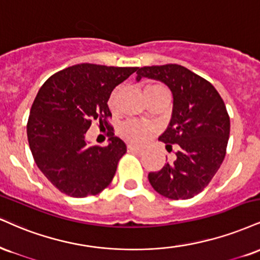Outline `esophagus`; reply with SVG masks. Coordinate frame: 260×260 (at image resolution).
I'll use <instances>...</instances> for the list:
<instances>
[{
	"label": "esophagus",
	"instance_id": "obj_1",
	"mask_svg": "<svg viewBox=\"0 0 260 260\" xmlns=\"http://www.w3.org/2000/svg\"><path fill=\"white\" fill-rule=\"evenodd\" d=\"M127 149H128V151H134V152H142L143 151V148H139V146L132 145V144H128Z\"/></svg>",
	"mask_w": 260,
	"mask_h": 260
}]
</instances>
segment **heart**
Segmentation results:
<instances>
[{"mask_svg":"<svg viewBox=\"0 0 260 260\" xmlns=\"http://www.w3.org/2000/svg\"><path fill=\"white\" fill-rule=\"evenodd\" d=\"M166 88L162 84L158 83H150L146 84L145 88V94L148 93H152V92H157V90H165ZM117 92L118 90H115L114 94L111 95L110 99V104H114L115 99L117 96ZM118 132L124 139L129 140L132 143H144L145 140H148L151 136L152 132H154V127L150 126L148 123H144V122L137 121V120H128L120 126V129Z\"/></svg>","mask_w":260,"mask_h":260,"instance_id":"b5f03b06","label":"heart"}]
</instances>
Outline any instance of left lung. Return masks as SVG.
<instances>
[{"mask_svg": "<svg viewBox=\"0 0 260 260\" xmlns=\"http://www.w3.org/2000/svg\"><path fill=\"white\" fill-rule=\"evenodd\" d=\"M137 74V81H161L173 94L171 122L158 140L168 151L177 144V158L150 172V184L165 198L191 199L208 185L226 154L230 117L223 99L212 83L181 65L144 67Z\"/></svg>", "mask_w": 260, "mask_h": 260, "instance_id": "8db88e82", "label": "left lung"}]
</instances>
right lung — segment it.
<instances>
[{
  "instance_id": "obj_1",
  "label": "right lung",
  "mask_w": 260,
  "mask_h": 260,
  "mask_svg": "<svg viewBox=\"0 0 260 260\" xmlns=\"http://www.w3.org/2000/svg\"><path fill=\"white\" fill-rule=\"evenodd\" d=\"M138 68L77 64L52 75L31 106L26 132L37 167L59 191L71 198L102 192L126 154L114 134L106 146H89L86 133L93 121L108 126V100Z\"/></svg>"
}]
</instances>
